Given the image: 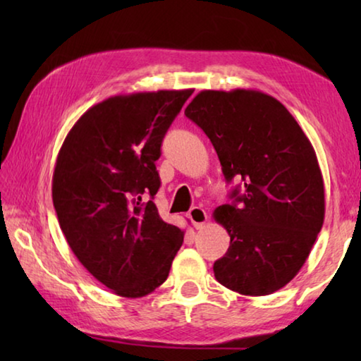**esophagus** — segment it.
I'll list each match as a JSON object with an SVG mask.
<instances>
[{"mask_svg": "<svg viewBox=\"0 0 361 361\" xmlns=\"http://www.w3.org/2000/svg\"><path fill=\"white\" fill-rule=\"evenodd\" d=\"M188 216L192 221L195 229L204 228V224L207 223V219H209V216H207V212L204 209H200V207H192V209L189 210Z\"/></svg>", "mask_w": 361, "mask_h": 361, "instance_id": "1", "label": "esophagus"}]
</instances>
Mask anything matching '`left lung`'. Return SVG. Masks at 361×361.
<instances>
[{
	"label": "left lung",
	"instance_id": "8db88e82",
	"mask_svg": "<svg viewBox=\"0 0 361 361\" xmlns=\"http://www.w3.org/2000/svg\"><path fill=\"white\" fill-rule=\"evenodd\" d=\"M185 114L215 148L224 178L243 180L215 221L231 245L215 279L245 296H266L301 271L325 219V186L312 143L277 99L259 90H202Z\"/></svg>",
	"mask_w": 361,
	"mask_h": 361
}]
</instances>
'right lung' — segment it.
<instances>
[{"mask_svg": "<svg viewBox=\"0 0 361 361\" xmlns=\"http://www.w3.org/2000/svg\"><path fill=\"white\" fill-rule=\"evenodd\" d=\"M192 89L114 95L89 108L66 135L52 200L71 252L122 298L166 282L185 231L159 216L162 138Z\"/></svg>", "mask_w": 361, "mask_h": 361, "instance_id": "1", "label": "right lung"}]
</instances>
